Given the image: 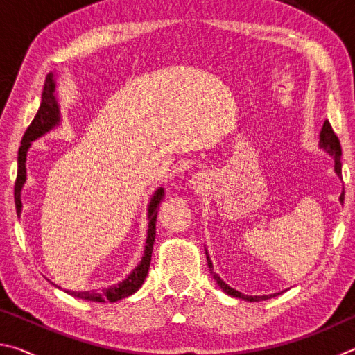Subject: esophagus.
Instances as JSON below:
<instances>
[{
  "label": "esophagus",
  "mask_w": 355,
  "mask_h": 355,
  "mask_svg": "<svg viewBox=\"0 0 355 355\" xmlns=\"http://www.w3.org/2000/svg\"><path fill=\"white\" fill-rule=\"evenodd\" d=\"M191 184H192V188H194V189H202L203 184H205V180H203V177L199 175V173H197V175H196L194 178H192Z\"/></svg>",
  "instance_id": "esophagus-1"
}]
</instances>
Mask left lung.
<instances>
[{
	"label": "left lung",
	"mask_w": 355,
	"mask_h": 355,
	"mask_svg": "<svg viewBox=\"0 0 355 355\" xmlns=\"http://www.w3.org/2000/svg\"><path fill=\"white\" fill-rule=\"evenodd\" d=\"M320 147H322L329 155L334 156V158H335V172L338 173V177H341V159H340L341 158V146H340L338 136L334 133L332 127H330L329 120H326V122H324V125H322V130H321V135H320ZM340 202L341 203L345 202V191L341 192ZM207 261H208V268L211 269L213 279L218 282V285L227 294H230V296L244 299V300H250V302H258V300H264V299H269V297L274 296V294H269V296H248V294H243V293H239L236 290H233V288L228 286L225 282H222V279L219 277V275L213 271V263H211V260H209L208 254H207Z\"/></svg>",
	"instance_id": "left-lung-1"
}]
</instances>
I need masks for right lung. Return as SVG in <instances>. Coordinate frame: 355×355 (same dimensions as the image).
<instances>
[{"label": "right lung", "instance_id": "1", "mask_svg": "<svg viewBox=\"0 0 355 355\" xmlns=\"http://www.w3.org/2000/svg\"><path fill=\"white\" fill-rule=\"evenodd\" d=\"M59 123V106L55 98V81L51 80V76L48 75L45 84H44V92H42V103L37 114L29 127L26 128L25 135H23L21 146L19 148V169H17V180L14 186V199H15V209L17 214L20 216L21 213V200H20V192L23 188V183L26 182V152L31 142L37 139L39 136L45 135L46 131H50L55 125ZM164 197V189L159 188L155 192L152 202L148 205V233H147V241H146V250H144V257L141 263L137 264V268L131 272L127 279L120 282L117 285L103 288L101 291H65L70 296L84 299V300H97V302H116L119 299H123L130 296V294L136 293L139 290L144 280L147 277L150 260H152V250L156 235V214H158V205L161 199Z\"/></svg>", "mask_w": 355, "mask_h": 355}]
</instances>
